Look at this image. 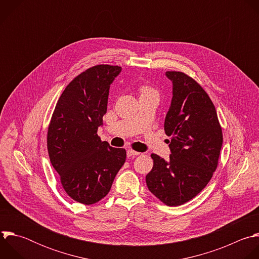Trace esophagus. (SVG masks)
Listing matches in <instances>:
<instances>
[{"label":"esophagus","mask_w":259,"mask_h":259,"mask_svg":"<svg viewBox=\"0 0 259 259\" xmlns=\"http://www.w3.org/2000/svg\"><path fill=\"white\" fill-rule=\"evenodd\" d=\"M126 155L127 157H133V156H138V155H140V152H137V151H134V150H127L126 151Z\"/></svg>","instance_id":"1"}]
</instances>
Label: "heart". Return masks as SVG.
Listing matches in <instances>:
<instances>
[{
    "label": "heart",
    "mask_w": 259,
    "mask_h": 259,
    "mask_svg": "<svg viewBox=\"0 0 259 259\" xmlns=\"http://www.w3.org/2000/svg\"><path fill=\"white\" fill-rule=\"evenodd\" d=\"M139 92H140L141 98L142 97H151V96L158 97V92L155 90L153 87H151V85H149L147 83L141 84L140 88H139Z\"/></svg>",
    "instance_id": "b5f03b06"
}]
</instances>
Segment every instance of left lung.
Instances as JSON below:
<instances>
[{"mask_svg": "<svg viewBox=\"0 0 259 259\" xmlns=\"http://www.w3.org/2000/svg\"><path fill=\"white\" fill-rule=\"evenodd\" d=\"M172 100L164 131L170 137L168 161L151 154L146 176L149 191L167 206L182 205L197 196L211 180L223 145V131L208 94L191 76L167 71Z\"/></svg>", "mask_w": 259, "mask_h": 259, "instance_id": "left-lung-1", "label": "left lung"}]
</instances>
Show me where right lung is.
Wrapping results in <instances>:
<instances>
[{
  "instance_id": "obj_1",
  "label": "right lung",
  "mask_w": 259,
  "mask_h": 259,
  "mask_svg": "<svg viewBox=\"0 0 259 259\" xmlns=\"http://www.w3.org/2000/svg\"><path fill=\"white\" fill-rule=\"evenodd\" d=\"M120 71V66L100 64L74 77L61 94L48 126L50 161L66 194L84 205L109 193L125 162V150L110 147L97 134L107 111L110 84Z\"/></svg>"
}]
</instances>
